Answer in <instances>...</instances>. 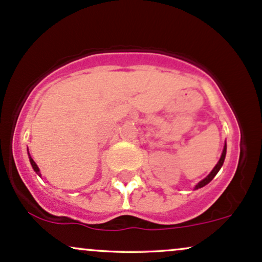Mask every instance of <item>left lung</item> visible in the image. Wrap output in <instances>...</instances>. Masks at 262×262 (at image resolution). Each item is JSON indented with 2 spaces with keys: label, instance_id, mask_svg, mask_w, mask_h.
Instances as JSON below:
<instances>
[{
  "label": "left lung",
  "instance_id": "left-lung-1",
  "mask_svg": "<svg viewBox=\"0 0 262 262\" xmlns=\"http://www.w3.org/2000/svg\"><path fill=\"white\" fill-rule=\"evenodd\" d=\"M225 155H226V142H225V145H224V148H223L222 156H220V158H219L218 163L215 164V167H214V168L211 169V172L209 173V174L207 176V177H205L204 179H202V181L199 182V183H196V184H195L194 189H199V188H202V187L207 186V184L209 183V182L211 181V179H213L214 177H215V176H216V173L219 172L220 168H222L223 163H224V160H225Z\"/></svg>",
  "mask_w": 262,
  "mask_h": 262
}]
</instances>
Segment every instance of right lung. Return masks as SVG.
I'll return each mask as SVG.
<instances>
[{
  "label": "right lung",
  "mask_w": 262,
  "mask_h": 262,
  "mask_svg": "<svg viewBox=\"0 0 262 262\" xmlns=\"http://www.w3.org/2000/svg\"><path fill=\"white\" fill-rule=\"evenodd\" d=\"M27 152H28V148H27ZM28 157H29V162H31V164H32V168H33V169H34V172H36L37 174L39 176V177H40V170H39V168H38L37 163L34 162V161H33V158L31 157V155H29V152H28Z\"/></svg>",
  "instance_id": "right-lung-1"
}]
</instances>
